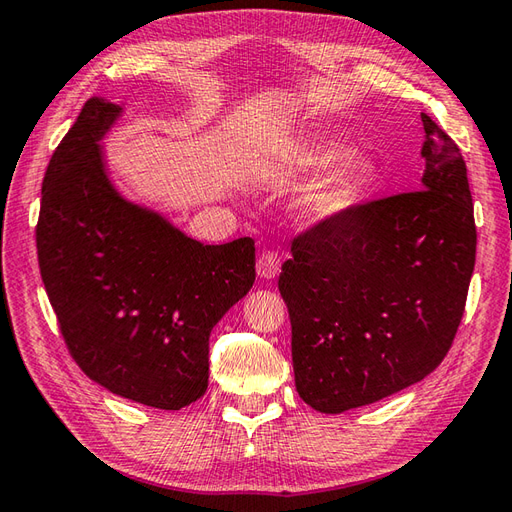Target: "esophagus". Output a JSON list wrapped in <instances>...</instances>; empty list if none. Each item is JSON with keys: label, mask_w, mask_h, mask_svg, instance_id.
<instances>
[{"label": "esophagus", "mask_w": 512, "mask_h": 512, "mask_svg": "<svg viewBox=\"0 0 512 512\" xmlns=\"http://www.w3.org/2000/svg\"><path fill=\"white\" fill-rule=\"evenodd\" d=\"M281 272V257L272 251H264L257 259V275L261 279H275Z\"/></svg>", "instance_id": "1"}]
</instances>
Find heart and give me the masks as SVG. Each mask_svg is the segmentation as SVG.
I'll return each mask as SVG.
<instances>
[{
  "label": "heart",
  "instance_id": "1",
  "mask_svg": "<svg viewBox=\"0 0 512 512\" xmlns=\"http://www.w3.org/2000/svg\"><path fill=\"white\" fill-rule=\"evenodd\" d=\"M342 154V146L331 144V141H303V144H296L290 150V168L299 172H320L338 163V168L329 181L307 189L296 200V211H299L303 220L312 224H323L340 213L344 196H347V187L355 172H358V159L353 154H347V157H342Z\"/></svg>",
  "mask_w": 512,
  "mask_h": 512
}]
</instances>
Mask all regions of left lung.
I'll use <instances>...</instances> for the list:
<instances>
[{
  "instance_id": "1",
  "label": "left lung",
  "mask_w": 512,
  "mask_h": 512,
  "mask_svg": "<svg viewBox=\"0 0 512 512\" xmlns=\"http://www.w3.org/2000/svg\"><path fill=\"white\" fill-rule=\"evenodd\" d=\"M421 189L338 213L292 242L279 292L299 397L318 412L368 406L443 362L475 266L467 165L421 113Z\"/></svg>"
}]
</instances>
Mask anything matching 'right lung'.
Instances as JSON below:
<instances>
[{
  "label": "right lung",
  "mask_w": 512,
  "mask_h": 512,
  "mask_svg": "<svg viewBox=\"0 0 512 512\" xmlns=\"http://www.w3.org/2000/svg\"><path fill=\"white\" fill-rule=\"evenodd\" d=\"M124 109L82 106L43 178L37 253L69 353L113 395L181 410L205 395L209 334L255 283V242L202 244L113 183Z\"/></svg>",
  "instance_id": "add662e5"
}]
</instances>
